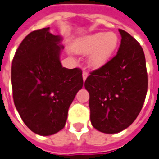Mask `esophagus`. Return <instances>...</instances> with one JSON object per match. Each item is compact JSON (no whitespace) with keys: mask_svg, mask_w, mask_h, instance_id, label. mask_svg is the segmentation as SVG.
I'll list each match as a JSON object with an SVG mask.
<instances>
[{"mask_svg":"<svg viewBox=\"0 0 159 159\" xmlns=\"http://www.w3.org/2000/svg\"><path fill=\"white\" fill-rule=\"evenodd\" d=\"M88 76H89V75H88V72H87V71H85V70H84V71H83V81H85V80L87 79V77H88Z\"/></svg>","mask_w":159,"mask_h":159,"instance_id":"obj_1","label":"esophagus"}]
</instances>
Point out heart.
<instances>
[{"mask_svg":"<svg viewBox=\"0 0 159 159\" xmlns=\"http://www.w3.org/2000/svg\"><path fill=\"white\" fill-rule=\"evenodd\" d=\"M118 44V37L115 33H95L80 38L72 45L77 54H89L88 63L93 69L102 67L112 57Z\"/></svg>","mask_w":159,"mask_h":159,"instance_id":"heart-1","label":"heart"}]
</instances>
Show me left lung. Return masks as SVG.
I'll use <instances>...</instances> for the list:
<instances>
[{
  "label": "left lung",
  "mask_w": 159,
  "mask_h": 159,
  "mask_svg": "<svg viewBox=\"0 0 159 159\" xmlns=\"http://www.w3.org/2000/svg\"><path fill=\"white\" fill-rule=\"evenodd\" d=\"M121 41L116 56L93 70L84 86L89 93L90 120L101 132L118 133L133 123L148 92L145 55L140 43L119 29Z\"/></svg>",
  "instance_id": "left-lung-1"
}]
</instances>
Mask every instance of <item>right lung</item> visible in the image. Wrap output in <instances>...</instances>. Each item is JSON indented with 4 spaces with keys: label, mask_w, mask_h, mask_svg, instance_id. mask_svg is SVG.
<instances>
[{
    "label": "right lung",
    "mask_w": 159,
    "mask_h": 159,
    "mask_svg": "<svg viewBox=\"0 0 159 159\" xmlns=\"http://www.w3.org/2000/svg\"><path fill=\"white\" fill-rule=\"evenodd\" d=\"M50 28L31 32L20 43L11 64L14 104L24 124L40 136L64 128L68 109L83 88V71L60 61L61 38Z\"/></svg>",
    "instance_id": "right-lung-1"
}]
</instances>
